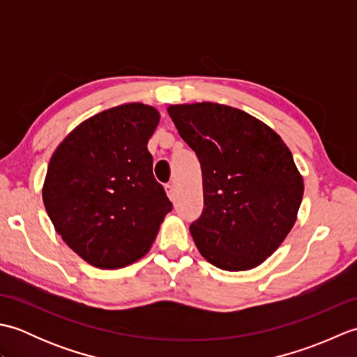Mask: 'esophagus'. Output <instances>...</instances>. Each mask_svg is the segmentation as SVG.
<instances>
[{
  "mask_svg": "<svg viewBox=\"0 0 357 357\" xmlns=\"http://www.w3.org/2000/svg\"><path fill=\"white\" fill-rule=\"evenodd\" d=\"M165 193L170 198V201H174V198H176V195H174V187L172 184L165 185Z\"/></svg>",
  "mask_w": 357,
  "mask_h": 357,
  "instance_id": "esophagus-1",
  "label": "esophagus"
}]
</instances>
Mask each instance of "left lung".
Instances as JSON below:
<instances>
[{
  "label": "left lung",
  "mask_w": 357,
  "mask_h": 357,
  "mask_svg": "<svg viewBox=\"0 0 357 357\" xmlns=\"http://www.w3.org/2000/svg\"><path fill=\"white\" fill-rule=\"evenodd\" d=\"M167 112L201 162L204 210L190 225L199 253L227 271L257 267L293 229L304 196L290 149L230 105L178 104Z\"/></svg>",
  "instance_id": "obj_1"
}]
</instances>
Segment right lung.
Listing matches in <instances>:
<instances>
[{
    "label": "right lung",
    "mask_w": 357,
    "mask_h": 357,
    "mask_svg": "<svg viewBox=\"0 0 357 357\" xmlns=\"http://www.w3.org/2000/svg\"><path fill=\"white\" fill-rule=\"evenodd\" d=\"M158 123L151 105L123 104L86 119L53 151L45 211L66 244L93 267L141 259L172 210L147 149Z\"/></svg>",
    "instance_id": "1"
}]
</instances>
